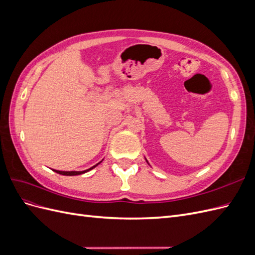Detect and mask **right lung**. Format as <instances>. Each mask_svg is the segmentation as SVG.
I'll use <instances>...</instances> for the list:
<instances>
[{
  "mask_svg": "<svg viewBox=\"0 0 255 255\" xmlns=\"http://www.w3.org/2000/svg\"><path fill=\"white\" fill-rule=\"evenodd\" d=\"M101 161H102V160H101ZM101 161H100V163H101ZM100 163H98V164L95 165L94 167H91V168L87 169V170H84V171H59V170H53V171H55L56 173H59V174H61V175H79V174H83V173H85V172H87V171L91 170V169H94L95 167H97Z\"/></svg>",
  "mask_w": 255,
  "mask_h": 255,
  "instance_id": "1",
  "label": "right lung"
}]
</instances>
